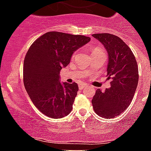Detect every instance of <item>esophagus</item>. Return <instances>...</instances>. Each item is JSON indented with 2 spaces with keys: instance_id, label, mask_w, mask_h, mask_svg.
<instances>
[{
  "instance_id": "34e87169",
  "label": "esophagus",
  "mask_w": 151,
  "mask_h": 151,
  "mask_svg": "<svg viewBox=\"0 0 151 151\" xmlns=\"http://www.w3.org/2000/svg\"><path fill=\"white\" fill-rule=\"evenodd\" d=\"M86 87H87V84H86V83H81V84H79V86H78V87H79L80 90L83 89V88H85Z\"/></svg>"
}]
</instances>
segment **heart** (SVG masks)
Segmentation results:
<instances>
[{"label":"heart","mask_w":151,"mask_h":151,"mask_svg":"<svg viewBox=\"0 0 151 151\" xmlns=\"http://www.w3.org/2000/svg\"><path fill=\"white\" fill-rule=\"evenodd\" d=\"M94 53H104V51L103 49L100 47L95 46L93 47H92V49H91V54H94ZM75 54L76 52H74L73 54V55H72V58H74Z\"/></svg>","instance_id":"obj_1"}]
</instances>
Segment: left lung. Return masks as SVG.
Wrapping results in <instances>:
<instances>
[{
	"mask_svg": "<svg viewBox=\"0 0 151 151\" xmlns=\"http://www.w3.org/2000/svg\"><path fill=\"white\" fill-rule=\"evenodd\" d=\"M92 36L107 50V77L111 79L110 88L104 92L100 89L96 91L92 105L100 116L114 118L124 112L132 101L139 80L137 63L132 50L119 37L108 33Z\"/></svg>",
	"mask_w": 151,
	"mask_h": 151,
	"instance_id": "obj_1",
	"label": "left lung"
}]
</instances>
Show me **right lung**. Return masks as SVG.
Returning a JSON list of instances; mask_svg holds the SVG:
<instances>
[{
  "instance_id": "obj_1",
  "label": "right lung",
  "mask_w": 151,
  "mask_h": 151,
  "mask_svg": "<svg viewBox=\"0 0 151 151\" xmlns=\"http://www.w3.org/2000/svg\"><path fill=\"white\" fill-rule=\"evenodd\" d=\"M90 40L83 35L49 31L28 49L24 60V84L33 104L44 115L58 119L70 113L78 85L60 83V70L69 64L73 52Z\"/></svg>"
}]
</instances>
